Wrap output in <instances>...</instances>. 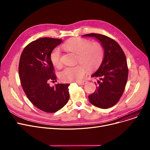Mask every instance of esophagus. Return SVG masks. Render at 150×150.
Returning a JSON list of instances; mask_svg holds the SVG:
<instances>
[{
    "mask_svg": "<svg viewBox=\"0 0 150 150\" xmlns=\"http://www.w3.org/2000/svg\"><path fill=\"white\" fill-rule=\"evenodd\" d=\"M86 83H87V81H79V82H78V84H79V85H81V86L84 85V84H86Z\"/></svg>",
    "mask_w": 150,
    "mask_h": 150,
    "instance_id": "obj_1",
    "label": "esophagus"
}]
</instances>
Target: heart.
<instances>
[{
  "instance_id": "b5f03b06",
  "label": "heart",
  "mask_w": 150,
  "mask_h": 150,
  "mask_svg": "<svg viewBox=\"0 0 150 150\" xmlns=\"http://www.w3.org/2000/svg\"><path fill=\"white\" fill-rule=\"evenodd\" d=\"M62 47L64 49L77 54L76 61L80 63L74 67H67L59 74L60 79L64 82H76L83 79L86 73V68L90 70L98 68L104 57V50L99 43L92 42L87 39L72 38L69 39ZM52 64L57 68L62 67L60 49L56 47L50 54Z\"/></svg>"
}]
</instances>
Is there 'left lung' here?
<instances>
[{
  "mask_svg": "<svg viewBox=\"0 0 150 150\" xmlns=\"http://www.w3.org/2000/svg\"><path fill=\"white\" fill-rule=\"evenodd\" d=\"M83 36L97 39L105 52L100 67L92 75L99 80L95 92L89 96V100L99 108H111L119 101L127 83L128 68L126 56L120 45L111 38L97 33Z\"/></svg>",
  "mask_w": 150,
  "mask_h": 150,
  "instance_id": "1",
  "label": "left lung"
}]
</instances>
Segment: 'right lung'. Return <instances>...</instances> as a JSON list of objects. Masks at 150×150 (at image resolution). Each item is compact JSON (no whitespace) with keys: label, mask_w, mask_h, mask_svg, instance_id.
Wrapping results in <instances>:
<instances>
[{"label":"right lung","mask_w":150,"mask_h":150,"mask_svg":"<svg viewBox=\"0 0 150 150\" xmlns=\"http://www.w3.org/2000/svg\"><path fill=\"white\" fill-rule=\"evenodd\" d=\"M61 42L62 39H38L25 47L19 60V74L23 91L36 108L48 113L59 111L69 99L70 84L49 85L57 79L50 54Z\"/></svg>","instance_id":"right-lung-1"}]
</instances>
